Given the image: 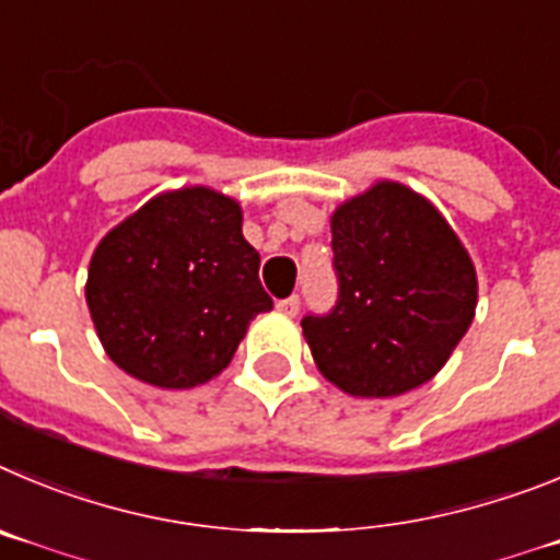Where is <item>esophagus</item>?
I'll use <instances>...</instances> for the list:
<instances>
[{
    "label": "esophagus",
    "instance_id": "esophagus-1",
    "mask_svg": "<svg viewBox=\"0 0 560 560\" xmlns=\"http://www.w3.org/2000/svg\"><path fill=\"white\" fill-rule=\"evenodd\" d=\"M276 310L284 312V315H290V317H295V315H299V310H301V299H299V295H290V299H281L279 304H276Z\"/></svg>",
    "mask_w": 560,
    "mask_h": 560
}]
</instances>
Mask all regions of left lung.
Masks as SVG:
<instances>
[{"instance_id": "8db88e82", "label": "left lung", "mask_w": 560, "mask_h": 560, "mask_svg": "<svg viewBox=\"0 0 560 560\" xmlns=\"http://www.w3.org/2000/svg\"><path fill=\"white\" fill-rule=\"evenodd\" d=\"M337 304L301 320L317 371L362 399L424 385L475 320L477 273L441 211L380 180L331 214Z\"/></svg>"}]
</instances>
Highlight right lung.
Returning <instances> with one entry per match:
<instances>
[{
    "mask_svg": "<svg viewBox=\"0 0 560 560\" xmlns=\"http://www.w3.org/2000/svg\"><path fill=\"white\" fill-rule=\"evenodd\" d=\"M85 304L105 354L167 390L209 382L273 301L243 209L209 186L155 195L100 240Z\"/></svg>",
    "mask_w": 560,
    "mask_h": 560,
    "instance_id": "right-lung-1",
    "label": "right lung"
}]
</instances>
